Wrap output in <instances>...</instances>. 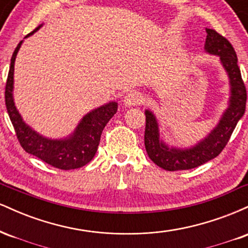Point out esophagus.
Instances as JSON below:
<instances>
[{
  "instance_id": "1",
  "label": "esophagus",
  "mask_w": 248,
  "mask_h": 248,
  "mask_svg": "<svg viewBox=\"0 0 248 248\" xmlns=\"http://www.w3.org/2000/svg\"><path fill=\"white\" fill-rule=\"evenodd\" d=\"M142 100H143V96L139 91H130L129 93H127L124 98V106L132 107L136 106V105H140Z\"/></svg>"
}]
</instances>
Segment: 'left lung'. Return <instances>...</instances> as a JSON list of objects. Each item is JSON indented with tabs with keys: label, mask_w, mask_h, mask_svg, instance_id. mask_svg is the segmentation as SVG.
I'll return each mask as SVG.
<instances>
[{
	"label": "left lung",
	"mask_w": 248,
	"mask_h": 248,
	"mask_svg": "<svg viewBox=\"0 0 248 248\" xmlns=\"http://www.w3.org/2000/svg\"><path fill=\"white\" fill-rule=\"evenodd\" d=\"M205 52L218 56L229 76L230 100L219 122L206 138L190 148L169 147L160 138V128L155 115L146 110L144 146L149 158L168 171L189 170L217 157L229 142L238 121L243 118L246 108V87L241 79L238 58L231 43L216 30L206 29Z\"/></svg>",
	"instance_id": "obj_1"
}]
</instances>
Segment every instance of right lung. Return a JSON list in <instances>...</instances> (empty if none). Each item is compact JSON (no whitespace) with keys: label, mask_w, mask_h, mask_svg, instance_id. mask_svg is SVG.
I'll list each match as a JSON object with an SVG mask.
<instances>
[{"label":"right lung","mask_w":248,"mask_h":248,"mask_svg":"<svg viewBox=\"0 0 248 248\" xmlns=\"http://www.w3.org/2000/svg\"><path fill=\"white\" fill-rule=\"evenodd\" d=\"M42 25H38L29 35L25 36V38L41 29ZM22 43L23 41L18 43L11 57L5 85V106L19 143L27 153L58 169L71 170L86 166L94 157L102 130L118 110V102L110 101L91 110L82 116L75 132L66 138L49 139L41 135L25 124L14 102V65Z\"/></svg>","instance_id":"1"}]
</instances>
